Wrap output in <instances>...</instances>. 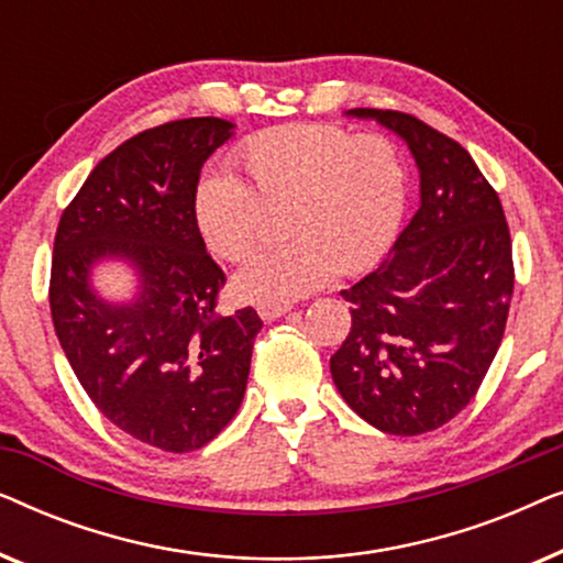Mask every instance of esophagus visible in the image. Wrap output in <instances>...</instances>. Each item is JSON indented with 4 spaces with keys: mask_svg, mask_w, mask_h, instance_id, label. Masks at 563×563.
Wrapping results in <instances>:
<instances>
[{
    "mask_svg": "<svg viewBox=\"0 0 563 563\" xmlns=\"http://www.w3.org/2000/svg\"><path fill=\"white\" fill-rule=\"evenodd\" d=\"M291 310V305H282V302H264L258 305V318L272 322L276 318H282V314H287Z\"/></svg>",
    "mask_w": 563,
    "mask_h": 563,
    "instance_id": "obj_1",
    "label": "esophagus"
}]
</instances>
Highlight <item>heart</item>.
<instances>
[{"instance_id":"1","label":"heart","mask_w":563,"mask_h":563,"mask_svg":"<svg viewBox=\"0 0 563 563\" xmlns=\"http://www.w3.org/2000/svg\"><path fill=\"white\" fill-rule=\"evenodd\" d=\"M245 184L207 172L191 191V218L207 249L243 261L264 243L272 212L287 210L295 241L258 253L235 274V291L253 302L312 295L338 274L376 264L399 233L407 176L382 135L353 137L335 125L297 122L264 130L238 151Z\"/></svg>"}]
</instances>
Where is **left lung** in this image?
Wrapping results in <instances>:
<instances>
[{
  "label": "left lung",
  "mask_w": 563,
  "mask_h": 563,
  "mask_svg": "<svg viewBox=\"0 0 563 563\" xmlns=\"http://www.w3.org/2000/svg\"><path fill=\"white\" fill-rule=\"evenodd\" d=\"M410 148L420 207L387 258L341 297L351 333L330 374L382 433L420 435L464 410L503 343L512 245L503 205L456 141L405 112L358 110Z\"/></svg>",
  "instance_id": "obj_1"
}]
</instances>
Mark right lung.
Instances as JSON below:
<instances>
[{"mask_svg": "<svg viewBox=\"0 0 563 563\" xmlns=\"http://www.w3.org/2000/svg\"><path fill=\"white\" fill-rule=\"evenodd\" d=\"M235 135L220 118L174 120L99 161L60 214L51 314L76 379L112 426L168 453L212 441L243 402L253 307L214 312L225 274L191 218L205 161ZM134 274V295L98 291L99 265Z\"/></svg>", "mask_w": 563, "mask_h": 563, "instance_id": "right-lung-1", "label": "right lung"}]
</instances>
